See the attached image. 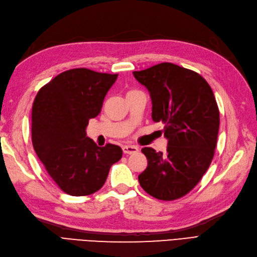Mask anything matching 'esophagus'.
Masks as SVG:
<instances>
[{"instance_id":"34e87169","label":"esophagus","mask_w":257,"mask_h":257,"mask_svg":"<svg viewBox=\"0 0 257 257\" xmlns=\"http://www.w3.org/2000/svg\"><path fill=\"white\" fill-rule=\"evenodd\" d=\"M122 150H123L124 154H128V155L130 154H135L139 152V148L136 146H132V145H125L122 147Z\"/></svg>"}]
</instances>
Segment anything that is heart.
<instances>
[{"instance_id":"1","label":"heart","mask_w":257,"mask_h":257,"mask_svg":"<svg viewBox=\"0 0 257 257\" xmlns=\"http://www.w3.org/2000/svg\"><path fill=\"white\" fill-rule=\"evenodd\" d=\"M135 91H136V90H130L127 93H132V92H135Z\"/></svg>"}]
</instances>
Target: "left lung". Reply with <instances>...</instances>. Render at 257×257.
Returning a JSON list of instances; mask_svg holds the SVG:
<instances>
[{
	"label": "left lung",
	"mask_w": 257,
	"mask_h": 257,
	"mask_svg": "<svg viewBox=\"0 0 257 257\" xmlns=\"http://www.w3.org/2000/svg\"><path fill=\"white\" fill-rule=\"evenodd\" d=\"M151 93L154 122L164 124L167 153L152 147L142 152L147 168L139 176L152 197L173 201L186 196L206 174L214 156L220 112L213 91L198 72L162 62L134 71Z\"/></svg>",
	"instance_id": "left-lung-1"
}]
</instances>
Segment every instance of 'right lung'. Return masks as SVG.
I'll return each instance as SVG.
<instances>
[{
  "label": "right lung",
  "mask_w": 257,
  "mask_h": 257,
  "mask_svg": "<svg viewBox=\"0 0 257 257\" xmlns=\"http://www.w3.org/2000/svg\"><path fill=\"white\" fill-rule=\"evenodd\" d=\"M117 73L75 68L39 89L32 109V142L45 169L70 196L101 189L113 164L122 157L117 145L96 146L85 136L90 118L101 112Z\"/></svg>",
  "instance_id": "right-lung-1"
}]
</instances>
